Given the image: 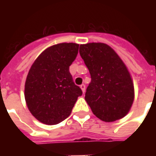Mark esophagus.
<instances>
[{"instance_id":"esophagus-1","label":"esophagus","mask_w":156,"mask_h":156,"mask_svg":"<svg viewBox=\"0 0 156 156\" xmlns=\"http://www.w3.org/2000/svg\"><path fill=\"white\" fill-rule=\"evenodd\" d=\"M80 87H81V89H82V90H83V93L85 92V90H86V85H85V84H82V85L80 86Z\"/></svg>"}]
</instances>
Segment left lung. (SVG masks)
Instances as JSON below:
<instances>
[{"instance_id": "left-lung-1", "label": "left lung", "mask_w": 156, "mask_h": 156, "mask_svg": "<svg viewBox=\"0 0 156 156\" xmlns=\"http://www.w3.org/2000/svg\"><path fill=\"white\" fill-rule=\"evenodd\" d=\"M79 53L90 72L85 100L98 118L112 122L128 113L134 98L132 78L121 59L108 45H80Z\"/></svg>"}]
</instances>
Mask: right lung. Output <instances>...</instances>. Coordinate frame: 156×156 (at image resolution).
<instances>
[{
	"label": "right lung",
	"mask_w": 156,
	"mask_h": 156,
	"mask_svg": "<svg viewBox=\"0 0 156 156\" xmlns=\"http://www.w3.org/2000/svg\"><path fill=\"white\" fill-rule=\"evenodd\" d=\"M78 47L73 43L53 45L30 67L25 83V100L31 114L42 123L56 125L63 121L83 95L69 73Z\"/></svg>",
	"instance_id": "add662e5"
}]
</instances>
